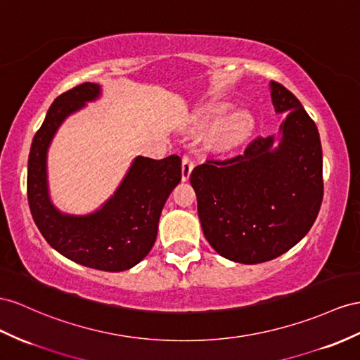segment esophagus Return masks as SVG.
I'll return each instance as SVG.
<instances>
[{"label":"esophagus","mask_w":360,"mask_h":360,"mask_svg":"<svg viewBox=\"0 0 360 360\" xmlns=\"http://www.w3.org/2000/svg\"><path fill=\"white\" fill-rule=\"evenodd\" d=\"M193 167H195V162H193L188 156H182V181H187L190 178Z\"/></svg>","instance_id":"obj_1"}]
</instances>
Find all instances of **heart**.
Wrapping results in <instances>:
<instances>
[{
    "label": "heart",
    "mask_w": 360,
    "mask_h": 360,
    "mask_svg": "<svg viewBox=\"0 0 360 360\" xmlns=\"http://www.w3.org/2000/svg\"><path fill=\"white\" fill-rule=\"evenodd\" d=\"M226 109H228L226 103L211 105L200 114V120L202 122H208V120L217 118L219 115H222ZM251 127H252L251 114L248 112L246 109H237L234 112L226 115L222 122L216 126L213 132V140L217 146L231 147L242 143L248 136V134H250Z\"/></svg>",
    "instance_id": "heart-1"
}]
</instances>
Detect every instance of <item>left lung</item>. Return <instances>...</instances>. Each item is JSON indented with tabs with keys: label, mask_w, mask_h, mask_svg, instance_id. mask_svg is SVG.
<instances>
[{
	"label": "left lung",
	"mask_w": 360,
	"mask_h": 360,
	"mask_svg": "<svg viewBox=\"0 0 360 360\" xmlns=\"http://www.w3.org/2000/svg\"><path fill=\"white\" fill-rule=\"evenodd\" d=\"M276 114H285L278 146L257 136L242 155L208 160L190 174L208 243L228 260L255 264L276 259L309 233L324 195L322 149L301 101L271 82Z\"/></svg>",
	"instance_id": "1"
}]
</instances>
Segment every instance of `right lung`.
<instances>
[{
    "label": "right lung",
    "mask_w": 360,
    "mask_h": 360,
    "mask_svg": "<svg viewBox=\"0 0 360 360\" xmlns=\"http://www.w3.org/2000/svg\"><path fill=\"white\" fill-rule=\"evenodd\" d=\"M98 96L100 86L85 82L53 101L32 143L27 198L34 224L51 248L88 268L120 272L134 268L150 252L162 207L181 181V158L136 156L101 208L86 216L60 213L49 195V147L63 120Z\"/></svg>",
    "instance_id": "add662e5"
}]
</instances>
